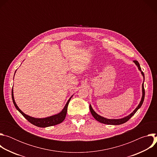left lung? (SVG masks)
Here are the masks:
<instances>
[{"label":"left lung","instance_id":"8db88e82","mask_svg":"<svg viewBox=\"0 0 157 157\" xmlns=\"http://www.w3.org/2000/svg\"><path fill=\"white\" fill-rule=\"evenodd\" d=\"M133 62L136 64V65L137 66V68L139 69V70L140 71L143 78H144V82L142 83V98H141V100H140V103L139 104V105H137V107L135 109V110H134L132 113H130L129 115L124 117H122V118H121V119H107V118H105L101 116H99V114H98L94 110V109H93L91 105L90 104L89 105V109H90V111H91V113L92 114V116L94 117V118L98 121V122H101V123H102V124H107V125H121V124H124L127 121H128L134 114H135L136 113V112L140 108V107L142 106L143 102H144V98H145V89H144V80H145V76H144V73L142 72V70H141V68H140V64L139 63L136 61V60H134L133 61Z\"/></svg>","mask_w":157,"mask_h":157}]
</instances>
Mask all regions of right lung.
Listing matches in <instances>:
<instances>
[{
  "label": "right lung",
  "mask_w": 157,
  "mask_h": 157,
  "mask_svg": "<svg viewBox=\"0 0 157 157\" xmlns=\"http://www.w3.org/2000/svg\"><path fill=\"white\" fill-rule=\"evenodd\" d=\"M15 73H16V71L15 72ZM15 74H14V75H15ZM13 78H14V77H13ZM73 95H72L70 98V99L68 100V101H67L66 104H65V105L63 107V109H62V110L61 112H59V113L55 114L53 116L47 117H44V118H35V117L30 116L27 114H25L24 113H23V112H22L19 109V107L17 105V104L15 101V99H14L13 87L12 89V98L13 104H14L15 108L17 109V110L18 112H20V114L23 116L29 122H30L33 125L37 126V127H47L55 125L61 123L64 120V119L66 117V113H67V109H68V104H69L71 98L73 97Z\"/></svg>",
  "instance_id": "1"
}]
</instances>
